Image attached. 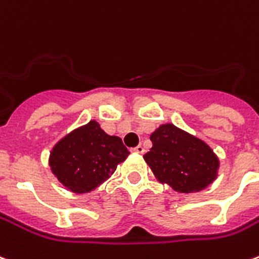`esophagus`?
<instances>
[{
    "instance_id": "obj_1",
    "label": "esophagus",
    "mask_w": 259,
    "mask_h": 259,
    "mask_svg": "<svg viewBox=\"0 0 259 259\" xmlns=\"http://www.w3.org/2000/svg\"><path fill=\"white\" fill-rule=\"evenodd\" d=\"M133 151L137 153V154H143V153H144V147H143L142 144H139V146H136V147L133 148Z\"/></svg>"
}]
</instances>
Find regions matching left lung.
<instances>
[{"label":"left lung","instance_id":"8db88e82","mask_svg":"<svg viewBox=\"0 0 259 259\" xmlns=\"http://www.w3.org/2000/svg\"><path fill=\"white\" fill-rule=\"evenodd\" d=\"M144 154L155 178L181 193L199 192L218 177L219 158L205 142L171 123L161 124Z\"/></svg>","mask_w":259,"mask_h":259}]
</instances>
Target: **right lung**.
Instances as JSON below:
<instances>
[{
	"label": "right lung",
	"instance_id": "1",
	"mask_svg": "<svg viewBox=\"0 0 259 259\" xmlns=\"http://www.w3.org/2000/svg\"><path fill=\"white\" fill-rule=\"evenodd\" d=\"M129 154L120 137L106 135L98 122L91 120L54 146L49 164L67 189L87 193L108 180Z\"/></svg>",
	"mask_w": 259,
	"mask_h": 259
}]
</instances>
